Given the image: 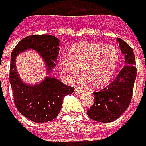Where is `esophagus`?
<instances>
[{
    "label": "esophagus",
    "mask_w": 146,
    "mask_h": 146,
    "mask_svg": "<svg viewBox=\"0 0 146 146\" xmlns=\"http://www.w3.org/2000/svg\"><path fill=\"white\" fill-rule=\"evenodd\" d=\"M84 90H83L82 88H80V87H75V89H74V93L75 94H82L83 93Z\"/></svg>",
    "instance_id": "34e87169"
}]
</instances>
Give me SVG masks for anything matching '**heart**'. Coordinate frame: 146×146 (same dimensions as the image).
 Segmentation results:
<instances>
[{"mask_svg":"<svg viewBox=\"0 0 146 146\" xmlns=\"http://www.w3.org/2000/svg\"><path fill=\"white\" fill-rule=\"evenodd\" d=\"M120 61L121 54L116 46L85 42L71 46L68 57L62 59L59 66L66 81H75L81 69L92 87L99 88L112 80Z\"/></svg>","mask_w":146,"mask_h":146,"instance_id":"obj_1","label":"heart"}]
</instances>
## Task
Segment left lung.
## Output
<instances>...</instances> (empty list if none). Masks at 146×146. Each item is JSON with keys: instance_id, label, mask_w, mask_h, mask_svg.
Instances as JSON below:
<instances>
[{"instance_id": "obj_1", "label": "left lung", "mask_w": 146, "mask_h": 146, "mask_svg": "<svg viewBox=\"0 0 146 146\" xmlns=\"http://www.w3.org/2000/svg\"><path fill=\"white\" fill-rule=\"evenodd\" d=\"M122 53L124 55V66L116 79L97 93H94V103L87 111V115L96 122L111 123L125 112L131 103L133 89L136 78L135 57L127 42L117 38Z\"/></svg>"}]
</instances>
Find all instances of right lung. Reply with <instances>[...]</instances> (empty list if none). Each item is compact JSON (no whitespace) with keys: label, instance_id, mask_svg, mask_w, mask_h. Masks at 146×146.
Here are the masks:
<instances>
[{"label":"right lung","instance_id":"right-lung-1","mask_svg":"<svg viewBox=\"0 0 146 146\" xmlns=\"http://www.w3.org/2000/svg\"><path fill=\"white\" fill-rule=\"evenodd\" d=\"M59 39L49 34L31 35L21 40L11 56L10 84L13 89L14 104L23 116L34 123H46L54 119L60 113L63 97L74 92L52 74L60 50ZM33 50L42 56L46 67L47 76L36 85H28L20 79L16 69V57L21 52Z\"/></svg>","mask_w":146,"mask_h":146}]
</instances>
